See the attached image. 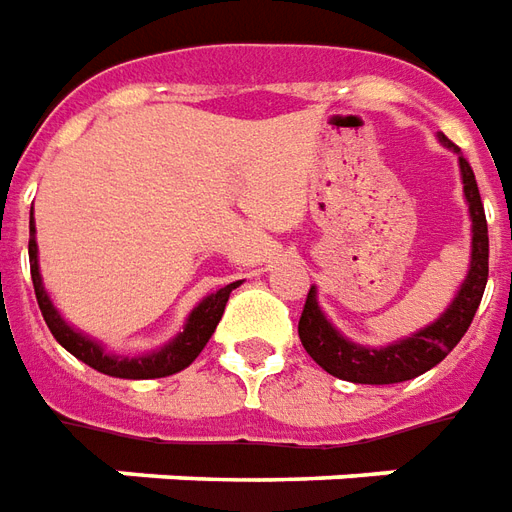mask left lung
I'll use <instances>...</instances> for the list:
<instances>
[{"mask_svg":"<svg viewBox=\"0 0 512 512\" xmlns=\"http://www.w3.org/2000/svg\"><path fill=\"white\" fill-rule=\"evenodd\" d=\"M439 141L445 147H453V141L447 136H439ZM458 163H461L464 193L469 201V215H472V264H469V275H466L461 292L455 294L453 305L431 327L414 333L412 338L384 346V349H365V346H357L335 333L333 324L319 311L316 292L311 289L305 308H302L297 333H300L305 352L311 354L327 374L354 384L406 382V379H414L442 363L469 330L488 281V223L480 190H477L475 171L466 158H458Z\"/></svg>","mask_w":512,"mask_h":512,"instance_id":"obj_1","label":"left lung"}]
</instances>
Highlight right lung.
Masks as SVG:
<instances>
[{"label": "right lung", "instance_id": "1", "mask_svg": "<svg viewBox=\"0 0 512 512\" xmlns=\"http://www.w3.org/2000/svg\"><path fill=\"white\" fill-rule=\"evenodd\" d=\"M29 270H32V283H35V297L40 305V313L46 319L48 330L57 338L67 352L78 357L81 363H87L89 368H95L100 374L117 376V379H160V376H171L188 368L201 349L207 346V341L215 333L223 308L229 302L231 289H237V283L223 286L220 292L210 294L207 300L199 302V308L190 313L185 330L174 338V341L160 349V352L144 354V357H114V354L103 352V346L95 341H89L76 330H70L62 316L54 311V305L48 300V294L43 292V281H40V270H37V242H35V220H29Z\"/></svg>", "mask_w": 512, "mask_h": 512}]
</instances>
